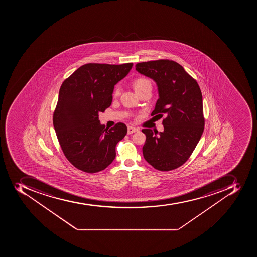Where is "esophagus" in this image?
I'll use <instances>...</instances> for the list:
<instances>
[{
  "label": "esophagus",
  "instance_id": "obj_1",
  "mask_svg": "<svg viewBox=\"0 0 257 257\" xmlns=\"http://www.w3.org/2000/svg\"><path fill=\"white\" fill-rule=\"evenodd\" d=\"M138 128L137 127H133V126H128L127 127V134H132L135 133V132L138 131Z\"/></svg>",
  "mask_w": 257,
  "mask_h": 257
}]
</instances>
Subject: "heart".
I'll return each mask as SVG.
<instances>
[{
	"mask_svg": "<svg viewBox=\"0 0 257 257\" xmlns=\"http://www.w3.org/2000/svg\"><path fill=\"white\" fill-rule=\"evenodd\" d=\"M134 85V90L137 93H139L144 90L148 89V88H152L151 82L150 79H147L146 77H138L133 83ZM119 88L118 87H115L114 90V95H119Z\"/></svg>",
	"mask_w": 257,
	"mask_h": 257,
	"instance_id": "1",
	"label": "heart"
}]
</instances>
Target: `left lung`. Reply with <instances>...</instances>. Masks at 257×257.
<instances>
[{"label": "left lung", "mask_w": 257, "mask_h": 257, "mask_svg": "<svg viewBox=\"0 0 257 257\" xmlns=\"http://www.w3.org/2000/svg\"><path fill=\"white\" fill-rule=\"evenodd\" d=\"M136 70L158 86L159 98L151 115L166 116L163 132L142 130L146 135L144 158L156 170L177 169L190 158L204 130L200 87L174 61L143 62L136 65Z\"/></svg>", "instance_id": "8db88e82"}]
</instances>
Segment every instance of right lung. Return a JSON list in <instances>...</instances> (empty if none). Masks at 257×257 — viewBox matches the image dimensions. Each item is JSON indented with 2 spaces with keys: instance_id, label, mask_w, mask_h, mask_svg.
<instances>
[{
  "instance_id": "1",
  "label": "right lung",
  "mask_w": 257,
  "mask_h": 257,
  "mask_svg": "<svg viewBox=\"0 0 257 257\" xmlns=\"http://www.w3.org/2000/svg\"><path fill=\"white\" fill-rule=\"evenodd\" d=\"M133 63H87L64 80L53 116V124L63 154L84 172H99L115 158L116 144L127 134L118 123L107 130L99 113L110 107L114 86L128 74Z\"/></svg>"
}]
</instances>
